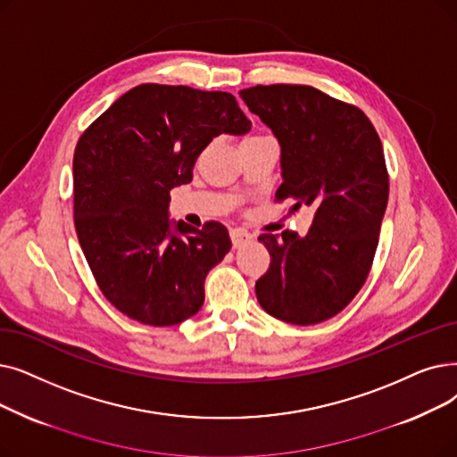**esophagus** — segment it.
Wrapping results in <instances>:
<instances>
[{
    "label": "esophagus",
    "instance_id": "esophagus-1",
    "mask_svg": "<svg viewBox=\"0 0 457 457\" xmlns=\"http://www.w3.org/2000/svg\"><path fill=\"white\" fill-rule=\"evenodd\" d=\"M231 241H233V248H243V246H246L253 241V237L245 229H233L231 231Z\"/></svg>",
    "mask_w": 457,
    "mask_h": 457
}]
</instances>
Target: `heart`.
Wrapping results in <instances>:
<instances>
[{"mask_svg": "<svg viewBox=\"0 0 457 457\" xmlns=\"http://www.w3.org/2000/svg\"><path fill=\"white\" fill-rule=\"evenodd\" d=\"M253 137H262V136H250V137H246V140H253Z\"/></svg>", "mask_w": 457, "mask_h": 457, "instance_id": "obj_1", "label": "heart"}]
</instances>
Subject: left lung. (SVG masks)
<instances>
[{
    "label": "left lung",
    "mask_w": 457,
    "mask_h": 457,
    "mask_svg": "<svg viewBox=\"0 0 457 457\" xmlns=\"http://www.w3.org/2000/svg\"><path fill=\"white\" fill-rule=\"evenodd\" d=\"M241 98L280 144L278 200L315 207L304 237L260 235L270 267L255 282L257 301L291 325L327 321L364 286L379 243L388 204L381 140L362 110L310 86H255Z\"/></svg>",
    "instance_id": "left-lung-1"
}]
</instances>
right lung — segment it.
Listing matches in <instances>:
<instances>
[{"mask_svg": "<svg viewBox=\"0 0 457 457\" xmlns=\"http://www.w3.org/2000/svg\"><path fill=\"white\" fill-rule=\"evenodd\" d=\"M252 123L235 96L187 86L132 87L78 140L74 226L95 280L130 320L179 325L200 312L205 278L231 250L228 229L170 218V190L200 153Z\"/></svg>", "mask_w": 457, "mask_h": 457, "instance_id": "obj_1", "label": "right lung"}]
</instances>
